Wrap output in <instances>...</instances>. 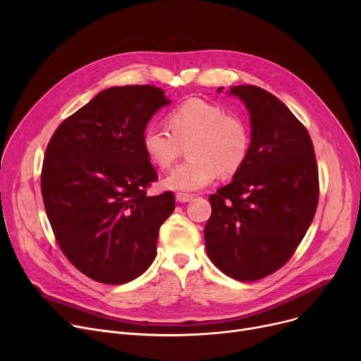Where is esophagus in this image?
Listing matches in <instances>:
<instances>
[{
	"mask_svg": "<svg viewBox=\"0 0 361 361\" xmlns=\"http://www.w3.org/2000/svg\"><path fill=\"white\" fill-rule=\"evenodd\" d=\"M176 199L180 202V203H187L195 199L193 195H188V193H177L176 195Z\"/></svg>",
	"mask_w": 361,
	"mask_h": 361,
	"instance_id": "esophagus-1",
	"label": "esophagus"
}]
</instances>
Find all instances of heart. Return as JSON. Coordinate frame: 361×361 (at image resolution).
Listing matches in <instances>:
<instances>
[{"mask_svg":"<svg viewBox=\"0 0 361 361\" xmlns=\"http://www.w3.org/2000/svg\"><path fill=\"white\" fill-rule=\"evenodd\" d=\"M166 120L171 131L147 124L142 145L149 161L161 169L173 166L187 146L190 161L164 180L169 190H200L219 174L235 176L247 162L252 133L247 121L237 114H225L221 105L192 98L171 111Z\"/></svg>","mask_w":361,"mask_h":361,"instance_id":"b5f03b06","label":"heart"}]
</instances>
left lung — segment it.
I'll return each instance as SVG.
<instances>
[{
  "label": "left lung",
  "mask_w": 361,
  "mask_h": 361,
  "mask_svg": "<svg viewBox=\"0 0 361 361\" xmlns=\"http://www.w3.org/2000/svg\"><path fill=\"white\" fill-rule=\"evenodd\" d=\"M228 93L250 112L252 150L233 181L209 196L206 252L225 275L257 281L282 268L305 238L319 202V171L309 131L287 105L257 86Z\"/></svg>",
  "instance_id": "left-lung-1"
}]
</instances>
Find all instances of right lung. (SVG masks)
<instances>
[{
	"label": "right lung",
	"mask_w": 361,
	"mask_h": 361,
	"mask_svg": "<svg viewBox=\"0 0 361 361\" xmlns=\"http://www.w3.org/2000/svg\"><path fill=\"white\" fill-rule=\"evenodd\" d=\"M169 104L150 85L109 87L52 135L41 190L56 243L93 281L111 286L140 276L157 256L173 192L147 196L158 180L142 145L152 116Z\"/></svg>",
	"instance_id": "1"
}]
</instances>
